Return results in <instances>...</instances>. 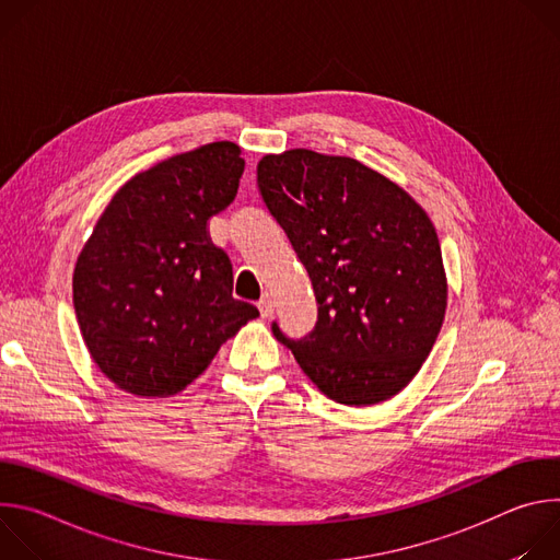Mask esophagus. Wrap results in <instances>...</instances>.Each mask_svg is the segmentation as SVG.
<instances>
[{
	"instance_id": "34e87169",
	"label": "esophagus",
	"mask_w": 560,
	"mask_h": 560,
	"mask_svg": "<svg viewBox=\"0 0 560 560\" xmlns=\"http://www.w3.org/2000/svg\"><path fill=\"white\" fill-rule=\"evenodd\" d=\"M259 312H261V316L264 318H268V316H272V312H275V301H272V296L270 294H264L261 299H259Z\"/></svg>"
}]
</instances>
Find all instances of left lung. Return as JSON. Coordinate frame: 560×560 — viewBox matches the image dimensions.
I'll return each mask as SVG.
<instances>
[{
	"instance_id": "1",
	"label": "left lung",
	"mask_w": 560,
	"mask_h": 560,
	"mask_svg": "<svg viewBox=\"0 0 560 560\" xmlns=\"http://www.w3.org/2000/svg\"><path fill=\"white\" fill-rule=\"evenodd\" d=\"M259 192L305 266L318 318L288 346L343 406H376L421 370L441 332L447 279L428 212L352 156L307 148L266 154Z\"/></svg>"
}]
</instances>
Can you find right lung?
I'll list each match as a JSON object with an SVG mask.
<instances>
[{
    "instance_id": "obj_1",
    "label": "right lung",
    "mask_w": 560,
    "mask_h": 560,
    "mask_svg": "<svg viewBox=\"0 0 560 560\" xmlns=\"http://www.w3.org/2000/svg\"><path fill=\"white\" fill-rule=\"evenodd\" d=\"M246 162L212 141L128 179L97 219L72 272L79 330L97 368L137 396H173L250 318L232 266L208 232Z\"/></svg>"
}]
</instances>
